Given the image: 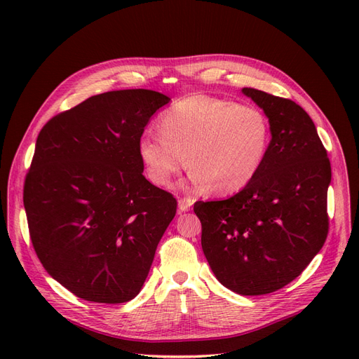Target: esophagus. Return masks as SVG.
I'll return each instance as SVG.
<instances>
[{
  "label": "esophagus",
  "instance_id": "esophagus-1",
  "mask_svg": "<svg viewBox=\"0 0 359 359\" xmlns=\"http://www.w3.org/2000/svg\"><path fill=\"white\" fill-rule=\"evenodd\" d=\"M191 205H193V201L190 198H181L178 201V210L181 212H186V211H189L191 208Z\"/></svg>",
  "mask_w": 359,
  "mask_h": 359
}]
</instances>
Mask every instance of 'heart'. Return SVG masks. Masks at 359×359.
Masks as SVG:
<instances>
[{"instance_id": "1", "label": "heart", "mask_w": 359, "mask_h": 359, "mask_svg": "<svg viewBox=\"0 0 359 359\" xmlns=\"http://www.w3.org/2000/svg\"><path fill=\"white\" fill-rule=\"evenodd\" d=\"M160 132H145L137 145L149 181L166 186L186 154L191 184L217 194L247 187L262 169L269 147L262 112L208 95L173 103L160 118Z\"/></svg>"}]
</instances>
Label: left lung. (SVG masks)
Segmentation results:
<instances>
[{
    "label": "left lung",
    "instance_id": "obj_1",
    "mask_svg": "<svg viewBox=\"0 0 359 359\" xmlns=\"http://www.w3.org/2000/svg\"><path fill=\"white\" fill-rule=\"evenodd\" d=\"M241 91L268 118L264 166L235 196L194 203V214L217 280L240 295H264L295 280L327 240L331 165L299 104L255 88Z\"/></svg>",
    "mask_w": 359,
    "mask_h": 359
}]
</instances>
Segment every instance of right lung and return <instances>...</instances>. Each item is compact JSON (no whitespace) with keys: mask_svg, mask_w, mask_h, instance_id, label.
Wrapping results in <instances>:
<instances>
[{"mask_svg":"<svg viewBox=\"0 0 359 359\" xmlns=\"http://www.w3.org/2000/svg\"><path fill=\"white\" fill-rule=\"evenodd\" d=\"M168 95L119 90L53 116L24 186L31 243L76 297L121 304L142 289L177 199L144 175L139 139Z\"/></svg>","mask_w":359,"mask_h":359,"instance_id":"obj_1","label":"right lung"}]
</instances>
